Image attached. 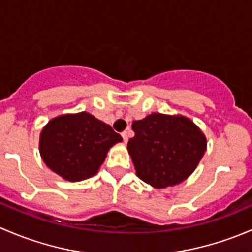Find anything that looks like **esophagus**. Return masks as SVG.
<instances>
[{
    "mask_svg": "<svg viewBox=\"0 0 252 252\" xmlns=\"http://www.w3.org/2000/svg\"><path fill=\"white\" fill-rule=\"evenodd\" d=\"M122 138H123L124 142L128 141V131H123V133H122Z\"/></svg>",
    "mask_w": 252,
    "mask_h": 252,
    "instance_id": "obj_1",
    "label": "esophagus"
}]
</instances>
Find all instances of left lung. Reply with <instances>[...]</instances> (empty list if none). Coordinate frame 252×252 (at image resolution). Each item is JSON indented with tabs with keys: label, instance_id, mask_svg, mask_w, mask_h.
<instances>
[{
	"label": "left lung",
	"instance_id": "left-lung-1",
	"mask_svg": "<svg viewBox=\"0 0 252 252\" xmlns=\"http://www.w3.org/2000/svg\"><path fill=\"white\" fill-rule=\"evenodd\" d=\"M128 141L138 177L156 188L179 184L195 171L206 150V138L190 119L152 113L131 124Z\"/></svg>",
	"mask_w": 252,
	"mask_h": 252
}]
</instances>
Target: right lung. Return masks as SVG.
Wrapping results in <instances>:
<instances>
[{
  "mask_svg": "<svg viewBox=\"0 0 252 252\" xmlns=\"http://www.w3.org/2000/svg\"><path fill=\"white\" fill-rule=\"evenodd\" d=\"M122 136L86 112L56 117L42 129L40 154L48 168L69 182L97 173L111 146Z\"/></svg>",
  "mask_w": 252,
  "mask_h": 252,
  "instance_id": "add662e5",
  "label": "right lung"
}]
</instances>
